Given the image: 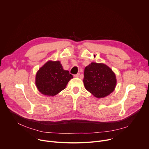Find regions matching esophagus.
<instances>
[{"mask_svg": "<svg viewBox=\"0 0 149 149\" xmlns=\"http://www.w3.org/2000/svg\"><path fill=\"white\" fill-rule=\"evenodd\" d=\"M79 75H80V74H79V73H77V74L74 75V77H78L79 76Z\"/></svg>", "mask_w": 149, "mask_h": 149, "instance_id": "34e87169", "label": "esophagus"}]
</instances>
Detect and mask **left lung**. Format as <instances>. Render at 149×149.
<instances>
[{
    "label": "left lung",
    "mask_w": 149,
    "mask_h": 149,
    "mask_svg": "<svg viewBox=\"0 0 149 149\" xmlns=\"http://www.w3.org/2000/svg\"><path fill=\"white\" fill-rule=\"evenodd\" d=\"M84 76L85 88L96 98L107 97L115 90L116 76L104 63L91 62L85 68Z\"/></svg>",
    "instance_id": "obj_1"
}]
</instances>
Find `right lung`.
<instances>
[{"mask_svg":"<svg viewBox=\"0 0 149 149\" xmlns=\"http://www.w3.org/2000/svg\"><path fill=\"white\" fill-rule=\"evenodd\" d=\"M73 76L64 70L60 61H48L37 71L35 84L38 91L47 96H54L64 90Z\"/></svg>","mask_w":149,"mask_h":149,"instance_id":"1","label":"right lung"}]
</instances>
